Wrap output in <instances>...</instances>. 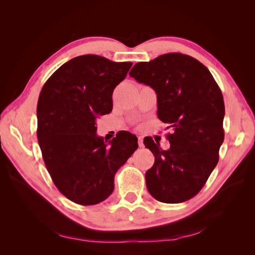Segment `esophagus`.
<instances>
[{
  "mask_svg": "<svg viewBox=\"0 0 255 255\" xmlns=\"http://www.w3.org/2000/svg\"><path fill=\"white\" fill-rule=\"evenodd\" d=\"M138 145L140 146V148H143V139H142V137L141 136H139L138 137Z\"/></svg>",
  "mask_w": 255,
  "mask_h": 255,
  "instance_id": "obj_1",
  "label": "esophagus"
}]
</instances>
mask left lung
<instances>
[{
  "label": "left lung",
  "mask_w": 255,
  "mask_h": 255,
  "mask_svg": "<svg viewBox=\"0 0 255 255\" xmlns=\"http://www.w3.org/2000/svg\"><path fill=\"white\" fill-rule=\"evenodd\" d=\"M130 78L156 92L157 117L167 128L169 150L144 138L155 160L145 172L151 196L164 203H181L202 189L219 160L225 139V102L210 70L196 58L168 53L137 63Z\"/></svg>",
  "instance_id": "8db88e82"
}]
</instances>
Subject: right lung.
<instances>
[{"label":"right lung","instance_id":"add662e5","mask_svg":"<svg viewBox=\"0 0 255 255\" xmlns=\"http://www.w3.org/2000/svg\"><path fill=\"white\" fill-rule=\"evenodd\" d=\"M98 55L67 61L45 82L37 104V137L57 189L72 202L94 205L114 190V177L138 148L122 130L110 146L97 135L99 116L113 110V91L132 67Z\"/></svg>","mask_w":255,"mask_h":255}]
</instances>
